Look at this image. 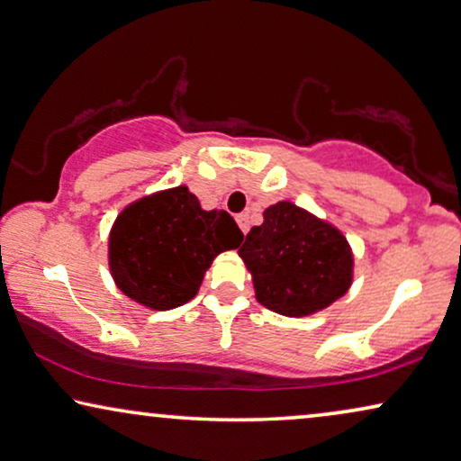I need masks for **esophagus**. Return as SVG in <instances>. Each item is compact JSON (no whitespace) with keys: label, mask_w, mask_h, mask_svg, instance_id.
<instances>
[{"label":"esophagus","mask_w":461,"mask_h":461,"mask_svg":"<svg viewBox=\"0 0 461 461\" xmlns=\"http://www.w3.org/2000/svg\"><path fill=\"white\" fill-rule=\"evenodd\" d=\"M237 224H239V229L243 230V235H247V230H249V220H247V214H239Z\"/></svg>","instance_id":"obj_1"}]
</instances>
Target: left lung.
Masks as SVG:
<instances>
[{"instance_id":"8db88e82","label":"left lung","mask_w":461,"mask_h":461,"mask_svg":"<svg viewBox=\"0 0 461 461\" xmlns=\"http://www.w3.org/2000/svg\"><path fill=\"white\" fill-rule=\"evenodd\" d=\"M239 256L251 272L258 302L283 316L329 308L351 286L353 256L341 230L291 202L264 212Z\"/></svg>"}]
</instances>
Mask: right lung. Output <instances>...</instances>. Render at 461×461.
I'll list each match as a JSON object with an SVG mask.
<instances>
[{
    "label": "right lung",
    "mask_w": 461,
    "mask_h": 461,
    "mask_svg": "<svg viewBox=\"0 0 461 461\" xmlns=\"http://www.w3.org/2000/svg\"><path fill=\"white\" fill-rule=\"evenodd\" d=\"M241 241L232 216L202 210L186 186H175L120 212L110 232V270L126 297L164 312L195 297L218 253Z\"/></svg>",
    "instance_id": "right-lung-1"
}]
</instances>
